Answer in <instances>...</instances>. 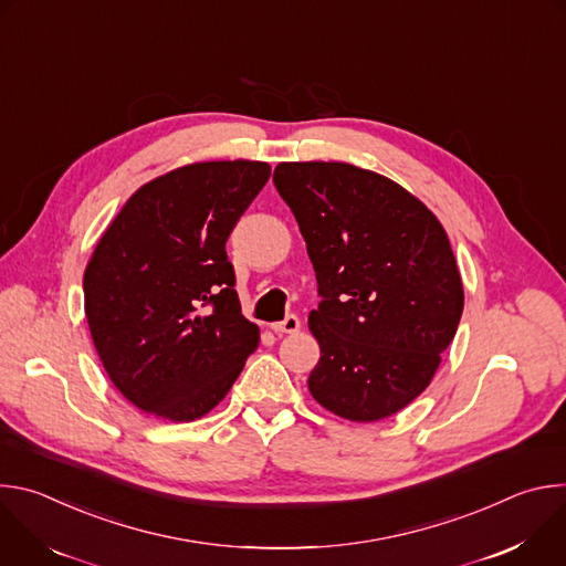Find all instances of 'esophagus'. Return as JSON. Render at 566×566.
<instances>
[{"label":"esophagus","mask_w":566,"mask_h":566,"mask_svg":"<svg viewBox=\"0 0 566 566\" xmlns=\"http://www.w3.org/2000/svg\"><path fill=\"white\" fill-rule=\"evenodd\" d=\"M300 327H302V322H300V317L295 313H291L284 319L273 322V325H271V329L277 332V334H295V332H300Z\"/></svg>","instance_id":"34e87169"}]
</instances>
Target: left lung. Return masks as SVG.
I'll return each instance as SVG.
<instances>
[{
  "label": "left lung",
  "mask_w": 566,
  "mask_h": 566,
  "mask_svg": "<svg viewBox=\"0 0 566 566\" xmlns=\"http://www.w3.org/2000/svg\"><path fill=\"white\" fill-rule=\"evenodd\" d=\"M306 241L319 304L308 389L349 421H380L430 385L452 343L463 286L439 219L406 188L349 164L273 175Z\"/></svg>",
  "instance_id": "obj_1"
}]
</instances>
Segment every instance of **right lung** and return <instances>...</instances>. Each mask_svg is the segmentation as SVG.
<instances>
[{
	"label": "right lung",
	"mask_w": 566,
	"mask_h": 566,
	"mask_svg": "<svg viewBox=\"0 0 566 566\" xmlns=\"http://www.w3.org/2000/svg\"><path fill=\"white\" fill-rule=\"evenodd\" d=\"M269 177L262 160L172 170L138 188L101 237L85 313L105 371L138 410L177 423L208 415L258 349L226 241Z\"/></svg>",
	"instance_id": "obj_1"
}]
</instances>
